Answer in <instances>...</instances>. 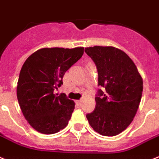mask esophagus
<instances>
[{
  "mask_svg": "<svg viewBox=\"0 0 159 159\" xmlns=\"http://www.w3.org/2000/svg\"><path fill=\"white\" fill-rule=\"evenodd\" d=\"M83 101L82 100H78V101H75V103H76L77 105H79V106H80L81 104H82Z\"/></svg>",
  "mask_w": 159,
  "mask_h": 159,
  "instance_id": "esophagus-1",
  "label": "esophagus"
}]
</instances>
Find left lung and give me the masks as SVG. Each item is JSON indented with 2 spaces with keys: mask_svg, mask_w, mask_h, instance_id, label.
<instances>
[{
  "mask_svg": "<svg viewBox=\"0 0 159 159\" xmlns=\"http://www.w3.org/2000/svg\"><path fill=\"white\" fill-rule=\"evenodd\" d=\"M97 66L98 90L95 110L86 115L95 132L106 136L121 133L133 120L143 91V80L124 51L112 46L85 48Z\"/></svg>",
  "mask_w": 159,
  "mask_h": 159,
  "instance_id": "obj_1",
  "label": "left lung"
}]
</instances>
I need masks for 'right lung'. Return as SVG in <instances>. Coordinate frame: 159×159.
I'll list each match as a JSON object with an SVG mask.
<instances>
[{
	"mask_svg": "<svg viewBox=\"0 0 159 159\" xmlns=\"http://www.w3.org/2000/svg\"><path fill=\"white\" fill-rule=\"evenodd\" d=\"M83 53V47L43 48L25 61L18 78L17 98L25 119L37 132L53 134L68 124L75 102L64 93L57 97L53 91L62 84L66 71Z\"/></svg>",
	"mask_w": 159,
	"mask_h": 159,
	"instance_id": "right-lung-1",
	"label": "right lung"
}]
</instances>
